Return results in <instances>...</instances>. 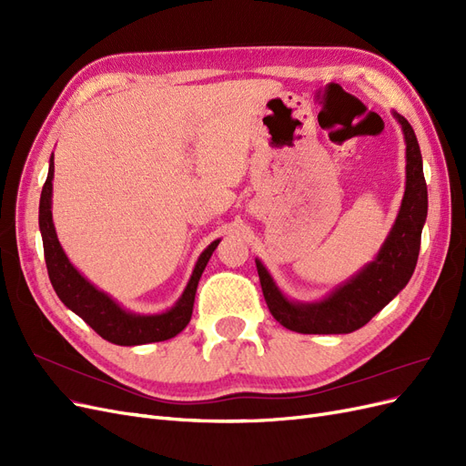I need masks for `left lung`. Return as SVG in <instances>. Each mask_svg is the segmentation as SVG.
I'll use <instances>...</instances> for the list:
<instances>
[{"instance_id": "1", "label": "left lung", "mask_w": 466, "mask_h": 466, "mask_svg": "<svg viewBox=\"0 0 466 466\" xmlns=\"http://www.w3.org/2000/svg\"><path fill=\"white\" fill-rule=\"evenodd\" d=\"M406 142V190L389 237L379 255L338 286L329 298L315 303L289 301L257 258V270L272 317L293 332L348 334L368 324L380 309L397 298L412 278L418 262L421 228L428 218V187L416 134L408 120L394 112Z\"/></svg>"}]
</instances>
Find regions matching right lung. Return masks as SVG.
Instances as JSON below:
<instances>
[{
	"label": "right lung",
	"instance_id": "add662e5",
	"mask_svg": "<svg viewBox=\"0 0 466 466\" xmlns=\"http://www.w3.org/2000/svg\"><path fill=\"white\" fill-rule=\"evenodd\" d=\"M52 178H54V155L50 157L48 177L40 194L38 206V225L42 233V245H45V258L48 276L54 291L58 293L62 303L72 309L76 315L86 320L89 327L105 340L118 346H139L149 342H163L177 336L187 329L192 317V307L198 288L200 276L211 257V252L219 245V238L202 252L188 284L182 291L178 301L159 315H137L126 311L115 299L101 289H96L91 281L83 278L74 264L67 260L66 252L58 241V235L52 221Z\"/></svg>",
	"mask_w": 466,
	"mask_h": 466
}]
</instances>
